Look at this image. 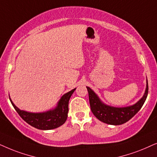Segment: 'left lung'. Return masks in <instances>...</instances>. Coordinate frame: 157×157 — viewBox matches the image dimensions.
I'll use <instances>...</instances> for the list:
<instances>
[{
    "mask_svg": "<svg viewBox=\"0 0 157 157\" xmlns=\"http://www.w3.org/2000/svg\"><path fill=\"white\" fill-rule=\"evenodd\" d=\"M89 94V101L91 111L96 118L102 122L110 125H121L132 118L143 106L148 95V81L145 93L141 99L134 105L127 107L116 108L105 105L100 100L93 90L87 87Z\"/></svg>",
    "mask_w": 157,
    "mask_h": 157,
    "instance_id": "8db88e82",
    "label": "left lung"
}]
</instances>
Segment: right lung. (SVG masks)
Wrapping results in <instances>:
<instances>
[{"mask_svg": "<svg viewBox=\"0 0 157 157\" xmlns=\"http://www.w3.org/2000/svg\"><path fill=\"white\" fill-rule=\"evenodd\" d=\"M75 89L62 95L55 108L43 113H30L20 110L14 105L10 98V100L16 112L27 124L40 130H51L61 126L65 123L69 110V100Z\"/></svg>", "mask_w": 157, "mask_h": 157, "instance_id": "right-lung-1", "label": "right lung"}]
</instances>
